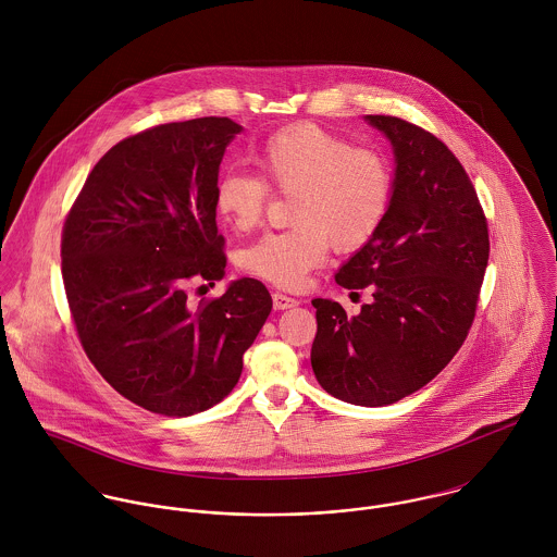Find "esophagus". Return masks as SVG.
<instances>
[{"label": "esophagus", "mask_w": 557, "mask_h": 557, "mask_svg": "<svg viewBox=\"0 0 557 557\" xmlns=\"http://www.w3.org/2000/svg\"><path fill=\"white\" fill-rule=\"evenodd\" d=\"M272 302H274V309H278V311L298 307V300H296V298H292V296H287V294H281V292H274V294H272Z\"/></svg>", "instance_id": "obj_1"}]
</instances>
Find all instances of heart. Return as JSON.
Wrapping results in <instances>:
<instances>
[{
  "label": "heart",
  "instance_id": "heart-1",
  "mask_svg": "<svg viewBox=\"0 0 557 557\" xmlns=\"http://www.w3.org/2000/svg\"><path fill=\"white\" fill-rule=\"evenodd\" d=\"M261 177L230 171L214 188L216 212L239 232L252 230L270 188L294 195L287 232L265 234L242 252V268L283 289L305 285L325 259L362 248L382 227L395 188L388 159L356 148L318 124L298 122L270 135L252 154Z\"/></svg>",
  "mask_w": 557,
  "mask_h": 557
}]
</instances>
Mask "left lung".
I'll return each instance as SVG.
<instances>
[{
	"label": "left lung",
	"instance_id": "left-lung-1",
	"mask_svg": "<svg viewBox=\"0 0 557 557\" xmlns=\"http://www.w3.org/2000/svg\"><path fill=\"white\" fill-rule=\"evenodd\" d=\"M395 148L388 214L334 276L373 302L347 318L318 298L311 364L332 397L384 407L426 386L461 349L488 261L486 216L463 164L429 131L367 115Z\"/></svg>",
	"mask_w": 557,
	"mask_h": 557
}]
</instances>
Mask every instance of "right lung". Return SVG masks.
<instances>
[{
  "label": "right lung",
  "instance_id": "right-lung-1",
  "mask_svg": "<svg viewBox=\"0 0 557 557\" xmlns=\"http://www.w3.org/2000/svg\"><path fill=\"white\" fill-rule=\"evenodd\" d=\"M239 131L230 117H197L122 139L64 221L62 278L83 351L122 397L160 416L227 397L272 311L257 278L199 305L188 298L225 276L214 188Z\"/></svg>",
  "mask_w": 557,
  "mask_h": 557
}]
</instances>
